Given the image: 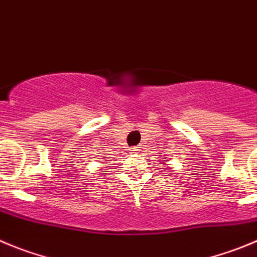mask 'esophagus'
<instances>
[{"mask_svg": "<svg viewBox=\"0 0 257 257\" xmlns=\"http://www.w3.org/2000/svg\"><path fill=\"white\" fill-rule=\"evenodd\" d=\"M131 151L133 153H140V147H133Z\"/></svg>", "mask_w": 257, "mask_h": 257, "instance_id": "esophagus-1", "label": "esophagus"}]
</instances>
